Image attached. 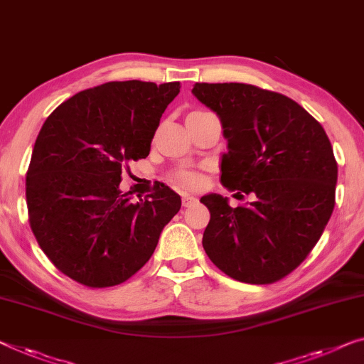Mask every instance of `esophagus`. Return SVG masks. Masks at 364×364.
Here are the masks:
<instances>
[{"label": "esophagus", "instance_id": "obj_1", "mask_svg": "<svg viewBox=\"0 0 364 364\" xmlns=\"http://www.w3.org/2000/svg\"><path fill=\"white\" fill-rule=\"evenodd\" d=\"M196 203H198L196 196H191V194H183V208H191V205Z\"/></svg>", "mask_w": 364, "mask_h": 364}]
</instances>
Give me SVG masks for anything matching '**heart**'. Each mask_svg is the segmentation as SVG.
Masks as SVG:
<instances>
[{
  "label": "heart",
  "instance_id": "1",
  "mask_svg": "<svg viewBox=\"0 0 364 364\" xmlns=\"http://www.w3.org/2000/svg\"><path fill=\"white\" fill-rule=\"evenodd\" d=\"M171 180L176 184L184 188H198L200 184V176L198 171L188 170V168H183V170H176L171 175Z\"/></svg>",
  "mask_w": 364,
  "mask_h": 364
}]
</instances>
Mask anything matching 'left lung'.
Returning a JSON list of instances; mask_svg holds the SVG:
<instances>
[{
	"instance_id": "obj_1",
	"label": "left lung",
	"mask_w": 364,
	"mask_h": 364,
	"mask_svg": "<svg viewBox=\"0 0 364 364\" xmlns=\"http://www.w3.org/2000/svg\"><path fill=\"white\" fill-rule=\"evenodd\" d=\"M193 95L220 117L229 150L220 183L250 200L200 198L210 213L203 247L217 268L271 284L312 252L335 208L338 166L323 127L284 95L245 83H196Z\"/></svg>"
}]
</instances>
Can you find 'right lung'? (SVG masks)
Instances as JSON below:
<instances>
[{
	"instance_id": "obj_1",
	"label": "right lung",
	"mask_w": 364,
	"mask_h": 364,
	"mask_svg": "<svg viewBox=\"0 0 364 364\" xmlns=\"http://www.w3.org/2000/svg\"><path fill=\"white\" fill-rule=\"evenodd\" d=\"M180 81H109L46 119L26 176L29 224L58 271L86 287L127 281L149 262L181 198L161 184L139 203L121 193L129 161L145 159Z\"/></svg>"
}]
</instances>
